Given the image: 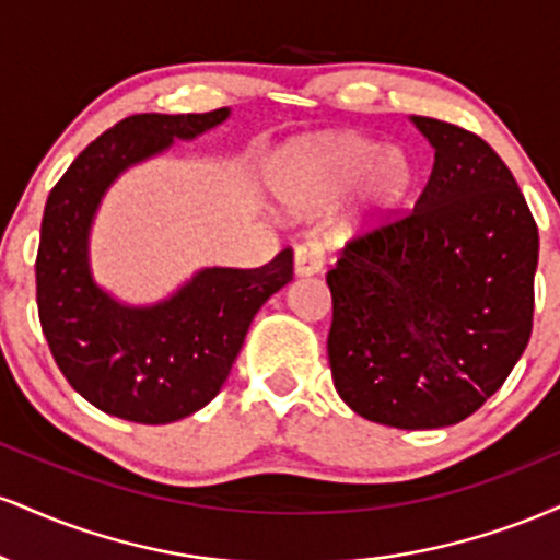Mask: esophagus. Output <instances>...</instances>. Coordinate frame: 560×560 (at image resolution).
Segmentation results:
<instances>
[{
  "instance_id": "esophagus-1",
  "label": "esophagus",
  "mask_w": 560,
  "mask_h": 560,
  "mask_svg": "<svg viewBox=\"0 0 560 560\" xmlns=\"http://www.w3.org/2000/svg\"><path fill=\"white\" fill-rule=\"evenodd\" d=\"M324 260H326V247L324 242L318 240H305L302 244H298V249H294V271L300 276L318 273L320 268H324Z\"/></svg>"
}]
</instances>
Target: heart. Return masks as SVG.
Instances as JSON below:
<instances>
[{"label":"heart","instance_id":"heart-1","mask_svg":"<svg viewBox=\"0 0 560 560\" xmlns=\"http://www.w3.org/2000/svg\"><path fill=\"white\" fill-rule=\"evenodd\" d=\"M416 182L408 152L361 133L329 131L287 144L271 163V191L289 213L331 205L358 184V223H384L402 208Z\"/></svg>","mask_w":560,"mask_h":560}]
</instances>
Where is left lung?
<instances>
[{"mask_svg":"<svg viewBox=\"0 0 560 560\" xmlns=\"http://www.w3.org/2000/svg\"><path fill=\"white\" fill-rule=\"evenodd\" d=\"M434 147L413 210L352 236L326 273L329 365L363 419L440 429L468 419L532 334L539 236L498 152L477 133L413 115Z\"/></svg>","mask_w":560,"mask_h":560,"instance_id":"obj_1","label":"left lung"}]
</instances>
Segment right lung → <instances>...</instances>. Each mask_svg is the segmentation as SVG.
<instances>
[{"label":"right lung","mask_w":560,"mask_h":560,"mask_svg":"<svg viewBox=\"0 0 560 560\" xmlns=\"http://www.w3.org/2000/svg\"><path fill=\"white\" fill-rule=\"evenodd\" d=\"M229 118L210 113L124 118L96 137L49 191L36 255V305L57 369L83 400L137 423H171L221 392L260 305L292 281V249L260 268H205L158 305L131 307L100 289L89 229L128 165Z\"/></svg>","instance_id":"add662e5"}]
</instances>
